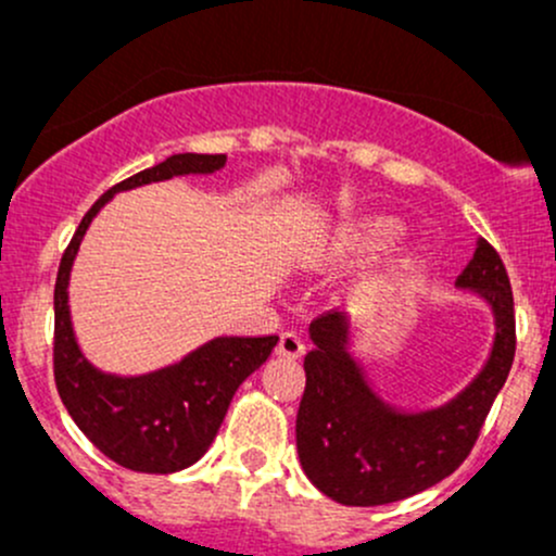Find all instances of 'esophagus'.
<instances>
[{"mask_svg":"<svg viewBox=\"0 0 556 556\" xmlns=\"http://www.w3.org/2000/svg\"><path fill=\"white\" fill-rule=\"evenodd\" d=\"M277 353L285 355V358H300V355L305 353L303 337H300L298 331H285V334L279 337Z\"/></svg>","mask_w":556,"mask_h":556,"instance_id":"obj_1","label":"esophagus"}]
</instances>
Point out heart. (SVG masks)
Masks as SVG:
<instances>
[{
	"label": "heart",
	"instance_id": "b5f03b06",
	"mask_svg": "<svg viewBox=\"0 0 556 556\" xmlns=\"http://www.w3.org/2000/svg\"><path fill=\"white\" fill-rule=\"evenodd\" d=\"M402 235V222L394 216L379 214V216H366V219L353 222V225L337 229L331 238L324 242L321 251H318V261H348L361 253L381 251L389 248L392 242H397Z\"/></svg>",
	"mask_w": 556,
	"mask_h": 556
}]
</instances>
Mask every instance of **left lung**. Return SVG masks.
I'll return each instance as SVG.
<instances>
[{
	"label": "left lung",
	"mask_w": 556,
	"mask_h": 556,
	"mask_svg": "<svg viewBox=\"0 0 556 556\" xmlns=\"http://www.w3.org/2000/svg\"><path fill=\"white\" fill-rule=\"evenodd\" d=\"M455 285L491 305L494 348L481 374L433 410H397L374 392L361 363L350 355V324L340 311L311 324L314 350L303 361L298 455L311 483L334 502L376 507L407 500L455 473L473 450L513 368L515 303L500 253L483 238Z\"/></svg>",
	"instance_id": "obj_1"
}]
</instances>
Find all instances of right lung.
<instances>
[{"label":"right lung","instance_id":"obj_1","mask_svg":"<svg viewBox=\"0 0 556 556\" xmlns=\"http://www.w3.org/2000/svg\"><path fill=\"white\" fill-rule=\"evenodd\" d=\"M225 154H175L106 190L88 208L62 253L54 285V381L78 429L110 460L138 473H175L214 442L242 381L271 355L277 334L216 337L180 363L143 376H114L93 368L75 342L67 285L83 235L99 208L119 190L177 175H212Z\"/></svg>","mask_w":556,"mask_h":556}]
</instances>
